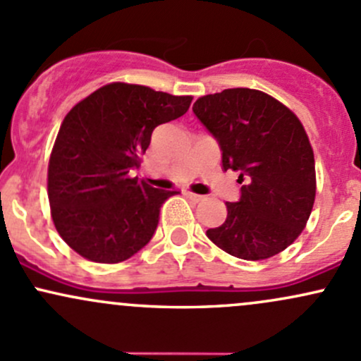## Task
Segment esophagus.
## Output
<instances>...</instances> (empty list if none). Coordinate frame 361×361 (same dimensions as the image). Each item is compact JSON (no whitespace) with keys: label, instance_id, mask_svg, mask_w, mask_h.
<instances>
[{"label":"esophagus","instance_id":"34e87169","mask_svg":"<svg viewBox=\"0 0 361 361\" xmlns=\"http://www.w3.org/2000/svg\"><path fill=\"white\" fill-rule=\"evenodd\" d=\"M185 196H188V200H191L192 203H200V201L204 200V196L195 195V192H185Z\"/></svg>","mask_w":361,"mask_h":361}]
</instances>
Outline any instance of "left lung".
Here are the masks:
<instances>
[{"mask_svg":"<svg viewBox=\"0 0 361 361\" xmlns=\"http://www.w3.org/2000/svg\"><path fill=\"white\" fill-rule=\"evenodd\" d=\"M192 111L222 149L224 170H238L241 197L208 228L213 244L235 258L267 259L303 232L315 203V158L300 118L258 89L201 96Z\"/></svg>","mask_w":361,"mask_h":361,"instance_id":"obj_1","label":"left lung"}]
</instances>
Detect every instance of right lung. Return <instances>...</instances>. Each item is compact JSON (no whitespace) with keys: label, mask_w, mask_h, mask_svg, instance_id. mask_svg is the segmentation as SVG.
I'll return each mask as SVG.
<instances>
[{"label":"right lung","mask_w":361,"mask_h":361,"mask_svg":"<svg viewBox=\"0 0 361 361\" xmlns=\"http://www.w3.org/2000/svg\"><path fill=\"white\" fill-rule=\"evenodd\" d=\"M192 96L111 82L65 115L48 165V197L58 234L80 257L118 263L145 247L160 208L177 191L130 177L154 127L182 117Z\"/></svg>","instance_id":"1"}]
</instances>
